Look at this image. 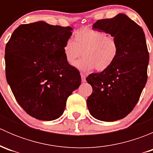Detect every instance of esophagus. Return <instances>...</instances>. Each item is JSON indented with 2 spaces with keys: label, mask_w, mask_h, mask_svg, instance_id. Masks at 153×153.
<instances>
[{
  "label": "esophagus",
  "mask_w": 153,
  "mask_h": 153,
  "mask_svg": "<svg viewBox=\"0 0 153 153\" xmlns=\"http://www.w3.org/2000/svg\"><path fill=\"white\" fill-rule=\"evenodd\" d=\"M81 81H82V82H86V76L84 75V74H81Z\"/></svg>",
  "instance_id": "obj_1"
}]
</instances>
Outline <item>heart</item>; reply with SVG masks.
<instances>
[{"mask_svg":"<svg viewBox=\"0 0 153 153\" xmlns=\"http://www.w3.org/2000/svg\"><path fill=\"white\" fill-rule=\"evenodd\" d=\"M66 61L72 64L82 53L84 58L73 66L83 72L95 67L97 71L105 70L113 64L118 55V46L113 36L104 32L84 27L74 35V41L67 40L63 47Z\"/></svg>","mask_w":153,"mask_h":153,"instance_id":"heart-1","label":"heart"}]
</instances>
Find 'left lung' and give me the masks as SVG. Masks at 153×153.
<instances>
[{
    "instance_id": "1",
    "label": "left lung",
    "mask_w": 153,
    "mask_h": 153,
    "mask_svg": "<svg viewBox=\"0 0 153 153\" xmlns=\"http://www.w3.org/2000/svg\"><path fill=\"white\" fill-rule=\"evenodd\" d=\"M92 28L116 39L118 55L109 68L86 78L92 86L86 104L89 113L96 119L117 121L133 109L147 81L149 56L144 32L124 14L99 20Z\"/></svg>"
}]
</instances>
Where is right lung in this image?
I'll return each instance as SVG.
<instances>
[{"label": "right lung", "mask_w": 153, "mask_h": 153, "mask_svg": "<svg viewBox=\"0 0 153 153\" xmlns=\"http://www.w3.org/2000/svg\"><path fill=\"white\" fill-rule=\"evenodd\" d=\"M71 27L38 21L20 25L5 48L6 77L20 106L41 121L64 113L67 98L81 83L63 52Z\"/></svg>", "instance_id": "right-lung-1"}]
</instances>
